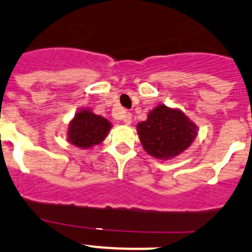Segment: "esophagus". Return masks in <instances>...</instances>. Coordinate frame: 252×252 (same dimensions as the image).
<instances>
[{
    "label": "esophagus",
    "instance_id": "esophagus-1",
    "mask_svg": "<svg viewBox=\"0 0 252 252\" xmlns=\"http://www.w3.org/2000/svg\"><path fill=\"white\" fill-rule=\"evenodd\" d=\"M123 122H124V124H126V126H129V124L131 123V114L130 113H124L123 114Z\"/></svg>",
    "mask_w": 252,
    "mask_h": 252
}]
</instances>
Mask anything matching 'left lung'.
<instances>
[{
	"label": "left lung",
	"mask_w": 252,
	"mask_h": 252,
	"mask_svg": "<svg viewBox=\"0 0 252 252\" xmlns=\"http://www.w3.org/2000/svg\"><path fill=\"white\" fill-rule=\"evenodd\" d=\"M197 126L180 109L159 104L151 110L147 121L137 126L143 148L157 159H172L191 146Z\"/></svg>",
	"instance_id": "left-lung-1"
}]
</instances>
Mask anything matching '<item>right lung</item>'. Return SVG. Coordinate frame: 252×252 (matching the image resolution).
I'll return each mask as SVG.
<instances>
[{
	"instance_id": "obj_1",
	"label": "right lung",
	"mask_w": 252,
	"mask_h": 252,
	"mask_svg": "<svg viewBox=\"0 0 252 252\" xmlns=\"http://www.w3.org/2000/svg\"><path fill=\"white\" fill-rule=\"evenodd\" d=\"M112 128V123L90 109H80L72 118L67 128V142L81 149L100 144Z\"/></svg>"
}]
</instances>
